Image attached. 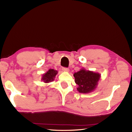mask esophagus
I'll list each match as a JSON object with an SVG mask.
<instances>
[{"label":"esophagus","instance_id":"34e87169","mask_svg":"<svg viewBox=\"0 0 132 132\" xmlns=\"http://www.w3.org/2000/svg\"><path fill=\"white\" fill-rule=\"evenodd\" d=\"M62 70L63 71H66V72H69V69L68 68H62Z\"/></svg>","mask_w":132,"mask_h":132}]
</instances>
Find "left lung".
<instances>
[{
    "instance_id": "8db88e82",
    "label": "left lung",
    "mask_w": 132,
    "mask_h": 132,
    "mask_svg": "<svg viewBox=\"0 0 132 132\" xmlns=\"http://www.w3.org/2000/svg\"><path fill=\"white\" fill-rule=\"evenodd\" d=\"M75 82L78 85L77 91L80 93H89L97 88L101 74L98 73L86 70L82 68L74 74Z\"/></svg>"
}]
</instances>
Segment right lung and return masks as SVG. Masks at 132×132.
<instances>
[{"label": "right lung", "mask_w": 132, "mask_h": 132, "mask_svg": "<svg viewBox=\"0 0 132 132\" xmlns=\"http://www.w3.org/2000/svg\"><path fill=\"white\" fill-rule=\"evenodd\" d=\"M58 74V71L54 69H49L46 73H44L42 75L41 80L43 81L45 83H50V82L54 81L55 79L56 75Z\"/></svg>", "instance_id": "add662e5"}]
</instances>
